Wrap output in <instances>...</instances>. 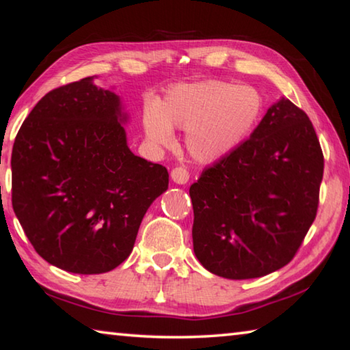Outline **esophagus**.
Wrapping results in <instances>:
<instances>
[{"mask_svg": "<svg viewBox=\"0 0 350 350\" xmlns=\"http://www.w3.org/2000/svg\"><path fill=\"white\" fill-rule=\"evenodd\" d=\"M171 179H173V182L179 183V185H185V183L189 180L188 170L183 167H176L173 171H171Z\"/></svg>", "mask_w": 350, "mask_h": 350, "instance_id": "1", "label": "esophagus"}]
</instances>
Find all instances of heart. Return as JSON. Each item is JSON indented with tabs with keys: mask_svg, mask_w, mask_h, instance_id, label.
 I'll list each match as a JSON object with an SVG mask.
<instances>
[{
	"mask_svg": "<svg viewBox=\"0 0 350 350\" xmlns=\"http://www.w3.org/2000/svg\"><path fill=\"white\" fill-rule=\"evenodd\" d=\"M262 97L252 86L228 81H200L179 85L159 106H148L144 114L146 137L170 146L171 126L187 129L185 145L194 159L215 161L245 140L262 112Z\"/></svg>",
	"mask_w": 350,
	"mask_h": 350,
	"instance_id": "b5f03b06",
	"label": "heart"
}]
</instances>
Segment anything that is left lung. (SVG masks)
<instances>
[{
	"label": "left lung",
	"mask_w": 350,
	"mask_h": 350,
	"mask_svg": "<svg viewBox=\"0 0 350 350\" xmlns=\"http://www.w3.org/2000/svg\"><path fill=\"white\" fill-rule=\"evenodd\" d=\"M323 171L309 117L281 98L250 139L189 187L199 262L227 280L260 278L288 264L315 221Z\"/></svg>",
	"instance_id": "8db88e82"
}]
</instances>
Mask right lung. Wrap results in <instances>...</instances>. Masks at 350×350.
Here are the masks:
<instances>
[{
	"label": "right lung",
	"mask_w": 350,
	"mask_h": 350,
	"mask_svg": "<svg viewBox=\"0 0 350 350\" xmlns=\"http://www.w3.org/2000/svg\"><path fill=\"white\" fill-rule=\"evenodd\" d=\"M120 97L94 77L52 90L12 150V206L35 252L55 267L106 273L133 252L168 171L134 156Z\"/></svg>",
	"instance_id": "right-lung-1"
}]
</instances>
